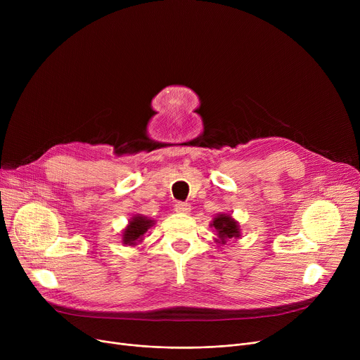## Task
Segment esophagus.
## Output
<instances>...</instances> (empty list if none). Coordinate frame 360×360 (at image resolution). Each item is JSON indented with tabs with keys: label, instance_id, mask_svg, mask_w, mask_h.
<instances>
[{
	"label": "esophagus",
	"instance_id": "obj_1",
	"mask_svg": "<svg viewBox=\"0 0 360 360\" xmlns=\"http://www.w3.org/2000/svg\"><path fill=\"white\" fill-rule=\"evenodd\" d=\"M175 212H176V213H181V214H186V213L191 212V205L188 204V202L179 201V202L175 204Z\"/></svg>",
	"mask_w": 360,
	"mask_h": 360
}]
</instances>
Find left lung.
<instances>
[{"label":"left lung","mask_w":360,"mask_h":360,"mask_svg":"<svg viewBox=\"0 0 360 360\" xmlns=\"http://www.w3.org/2000/svg\"><path fill=\"white\" fill-rule=\"evenodd\" d=\"M212 228L216 229V235H217V239L216 242L224 245L226 240L228 239H232V238H239L240 236V231H239V223L236 220L232 219L231 214H219L213 219L212 221Z\"/></svg>","instance_id":"left-lung-1"}]
</instances>
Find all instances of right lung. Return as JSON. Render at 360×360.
Returning a JSON list of instances; mask_svg holds the SVG:
<instances>
[{"instance_id":"right-lung-1","label":"right lung","mask_w":360,"mask_h":360,"mask_svg":"<svg viewBox=\"0 0 360 360\" xmlns=\"http://www.w3.org/2000/svg\"><path fill=\"white\" fill-rule=\"evenodd\" d=\"M155 224V220L147 219L146 216L137 214L132 217L128 223V226L125 228L124 233H122V243L124 245H131L134 247L139 242L143 240L146 232Z\"/></svg>"}]
</instances>
